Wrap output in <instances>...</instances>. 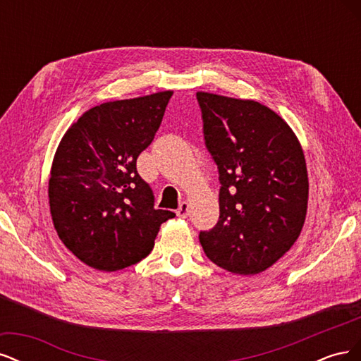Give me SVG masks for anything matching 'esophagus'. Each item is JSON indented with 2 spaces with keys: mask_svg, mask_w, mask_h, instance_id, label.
Wrapping results in <instances>:
<instances>
[{
  "mask_svg": "<svg viewBox=\"0 0 361 361\" xmlns=\"http://www.w3.org/2000/svg\"><path fill=\"white\" fill-rule=\"evenodd\" d=\"M176 214H178V216H180V218H187L188 214H190V204H188L187 202H182V203L179 204V207H178Z\"/></svg>",
  "mask_w": 361,
  "mask_h": 361,
  "instance_id": "34e87169",
  "label": "esophagus"
}]
</instances>
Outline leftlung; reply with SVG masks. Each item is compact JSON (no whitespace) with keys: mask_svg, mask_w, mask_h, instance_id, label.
I'll use <instances>...</instances> for the list:
<instances>
[{"mask_svg":"<svg viewBox=\"0 0 361 361\" xmlns=\"http://www.w3.org/2000/svg\"><path fill=\"white\" fill-rule=\"evenodd\" d=\"M204 145L220 174V218L199 239L215 265L259 274L297 241L309 178L289 125L256 101L197 92Z\"/></svg>","mask_w":361,"mask_h":361,"instance_id":"left-lung-1","label":"left lung"}]
</instances>
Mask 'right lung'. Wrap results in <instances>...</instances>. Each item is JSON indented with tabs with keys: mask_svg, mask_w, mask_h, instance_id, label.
I'll use <instances>...</instances> for the list:
<instances>
[{
	"mask_svg": "<svg viewBox=\"0 0 361 361\" xmlns=\"http://www.w3.org/2000/svg\"><path fill=\"white\" fill-rule=\"evenodd\" d=\"M173 92L105 102L66 130L52 161L49 207L61 243L85 265L113 272L145 259L171 211L155 209L137 158Z\"/></svg>",
	"mask_w": 361,
	"mask_h": 361,
	"instance_id": "add662e5",
	"label": "right lung"
}]
</instances>
